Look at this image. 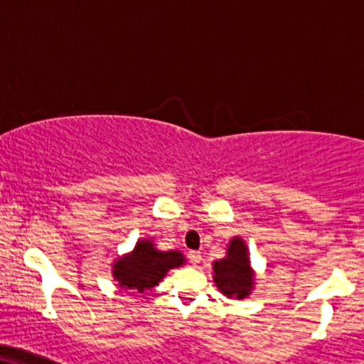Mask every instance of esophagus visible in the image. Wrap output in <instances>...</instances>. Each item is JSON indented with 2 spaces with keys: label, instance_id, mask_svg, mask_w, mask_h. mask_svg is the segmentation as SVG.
Masks as SVG:
<instances>
[{
  "label": "esophagus",
  "instance_id": "esophagus-1",
  "mask_svg": "<svg viewBox=\"0 0 364 364\" xmlns=\"http://www.w3.org/2000/svg\"><path fill=\"white\" fill-rule=\"evenodd\" d=\"M188 257H190V262L191 264H198V262L201 261V254L196 252V251H191L190 254H188Z\"/></svg>",
  "mask_w": 364,
  "mask_h": 364
}]
</instances>
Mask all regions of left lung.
Returning a JSON list of instances; mask_svg holds the SVG:
<instances>
[{
  "instance_id": "left-lung-1",
  "label": "left lung",
  "mask_w": 364,
  "mask_h": 364,
  "mask_svg": "<svg viewBox=\"0 0 364 364\" xmlns=\"http://www.w3.org/2000/svg\"><path fill=\"white\" fill-rule=\"evenodd\" d=\"M213 279L224 295L244 299L252 288V273L249 268L246 244L240 239H232L227 256L213 262Z\"/></svg>"
}]
</instances>
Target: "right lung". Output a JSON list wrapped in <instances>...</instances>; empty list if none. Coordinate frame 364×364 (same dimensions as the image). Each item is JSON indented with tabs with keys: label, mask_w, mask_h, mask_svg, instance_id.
Wrapping results in <instances>:
<instances>
[{
	"label": "right lung",
	"mask_w": 364,
	"mask_h": 364,
	"mask_svg": "<svg viewBox=\"0 0 364 364\" xmlns=\"http://www.w3.org/2000/svg\"><path fill=\"white\" fill-rule=\"evenodd\" d=\"M185 257L179 251H157L151 240H140L134 252L115 264L113 274L122 288L137 290L139 293L151 290L164 278L171 268L181 266Z\"/></svg>",
	"instance_id": "obj_1"
}]
</instances>
